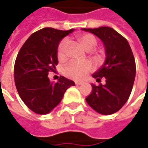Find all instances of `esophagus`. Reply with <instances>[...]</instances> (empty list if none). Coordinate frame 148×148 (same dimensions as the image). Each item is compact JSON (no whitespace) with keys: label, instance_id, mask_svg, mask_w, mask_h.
I'll list each match as a JSON object with an SVG mask.
<instances>
[{"label":"esophagus","instance_id":"1","mask_svg":"<svg viewBox=\"0 0 148 148\" xmlns=\"http://www.w3.org/2000/svg\"><path fill=\"white\" fill-rule=\"evenodd\" d=\"M75 84L77 86H79V85H82L83 84V82H75Z\"/></svg>","mask_w":148,"mask_h":148}]
</instances>
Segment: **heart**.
I'll return each mask as SVG.
<instances>
[{
  "instance_id": "heart-1",
  "label": "heart",
  "mask_w": 148,
  "mask_h": 148,
  "mask_svg": "<svg viewBox=\"0 0 148 148\" xmlns=\"http://www.w3.org/2000/svg\"><path fill=\"white\" fill-rule=\"evenodd\" d=\"M77 40L83 46L86 51H92L97 46V39L93 35L84 33L80 34L77 37ZM67 48H68V40L64 39L58 47L57 56L60 60H63L67 56ZM92 64L88 61H71L65 68L64 74L70 79H84L90 71Z\"/></svg>"
}]
</instances>
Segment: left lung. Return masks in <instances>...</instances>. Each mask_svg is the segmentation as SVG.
Wrapping results in <instances>:
<instances>
[{
	"label": "left lung",
	"mask_w": 148,
	"mask_h": 148,
	"mask_svg": "<svg viewBox=\"0 0 148 148\" xmlns=\"http://www.w3.org/2000/svg\"><path fill=\"white\" fill-rule=\"evenodd\" d=\"M82 30L101 39L106 52L104 64L92 74L98 83L105 79V84L98 86L92 84V91L86 101L99 114H114L128 101L134 83L136 64L131 47L114 28L100 27Z\"/></svg>",
	"instance_id": "obj_1"
}]
</instances>
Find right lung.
Listing matches in <instances>:
<instances>
[{"instance_id":"right-lung-1","label":"right lung","mask_w":148,"mask_h":148,"mask_svg":"<svg viewBox=\"0 0 148 148\" xmlns=\"http://www.w3.org/2000/svg\"><path fill=\"white\" fill-rule=\"evenodd\" d=\"M74 31L42 28L33 33L18 51L14 69L15 86L22 101L37 114L50 113L65 91L75 85L63 76L56 84L48 78L49 71H54L58 64L60 42Z\"/></svg>"}]
</instances>
